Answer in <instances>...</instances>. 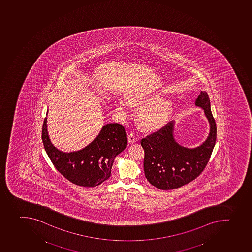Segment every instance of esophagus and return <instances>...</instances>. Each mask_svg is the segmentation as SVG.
Instances as JSON below:
<instances>
[{"label": "esophagus", "mask_w": 252, "mask_h": 252, "mask_svg": "<svg viewBox=\"0 0 252 252\" xmlns=\"http://www.w3.org/2000/svg\"><path fill=\"white\" fill-rule=\"evenodd\" d=\"M127 141H128V143L129 144L135 143L136 141V135L134 133H130L129 135L127 136Z\"/></svg>", "instance_id": "1"}]
</instances>
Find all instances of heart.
I'll use <instances>...</instances> for the list:
<instances>
[{
    "instance_id": "b5f03b06",
    "label": "heart",
    "mask_w": 252,
    "mask_h": 252,
    "mask_svg": "<svg viewBox=\"0 0 252 252\" xmlns=\"http://www.w3.org/2000/svg\"><path fill=\"white\" fill-rule=\"evenodd\" d=\"M158 89L147 88L133 91L125 95V100L130 107L139 109L136 120L139 127L147 132L161 129L172 117L175 104L169 97H159ZM116 111L125 114L127 110L125 102L116 100L114 102Z\"/></svg>"
}]
</instances>
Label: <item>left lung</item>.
<instances>
[{
	"label": "left lung",
	"mask_w": 252,
	"mask_h": 252,
	"mask_svg": "<svg viewBox=\"0 0 252 252\" xmlns=\"http://www.w3.org/2000/svg\"><path fill=\"white\" fill-rule=\"evenodd\" d=\"M195 107L203 109L209 124V136L196 147L178 143L175 138V121L160 131L142 139L145 150L144 171L148 181L161 190L178 189L200 175L209 161L217 138V126L208 94L200 91Z\"/></svg>",
	"instance_id": "left-lung-1"
}]
</instances>
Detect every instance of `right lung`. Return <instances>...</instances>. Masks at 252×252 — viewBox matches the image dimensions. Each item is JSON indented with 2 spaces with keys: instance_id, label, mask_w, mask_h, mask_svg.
Instances as JSON below:
<instances>
[{
  "instance_id": "add662e5",
  "label": "right lung",
  "mask_w": 252,
  "mask_h": 252,
  "mask_svg": "<svg viewBox=\"0 0 252 252\" xmlns=\"http://www.w3.org/2000/svg\"><path fill=\"white\" fill-rule=\"evenodd\" d=\"M47 111V116H48ZM42 140L47 155L63 177L78 186H98L111 176L114 159L127 146V134L119 124L103 125L99 133L82 150L63 152L52 143L47 117L43 121Z\"/></svg>"
}]
</instances>
